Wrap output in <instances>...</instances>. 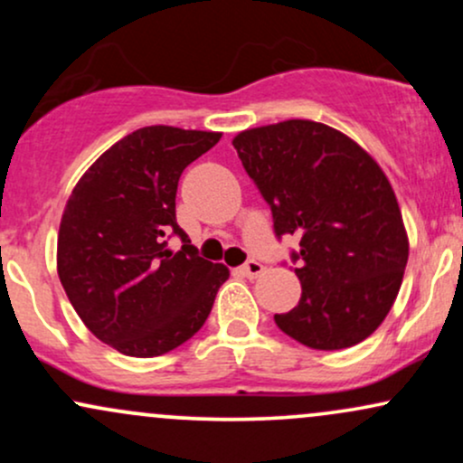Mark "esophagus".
<instances>
[{
    "mask_svg": "<svg viewBox=\"0 0 463 463\" xmlns=\"http://www.w3.org/2000/svg\"><path fill=\"white\" fill-rule=\"evenodd\" d=\"M239 272H241L243 276H248V279H257V276L263 274V265L259 261H254V259H250V261H246L239 268Z\"/></svg>",
    "mask_w": 463,
    "mask_h": 463,
    "instance_id": "esophagus-1",
    "label": "esophagus"
}]
</instances>
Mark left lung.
<instances>
[{
	"instance_id": "8db88e82",
	"label": "left lung",
	"mask_w": 463,
	"mask_h": 463,
	"mask_svg": "<svg viewBox=\"0 0 463 463\" xmlns=\"http://www.w3.org/2000/svg\"><path fill=\"white\" fill-rule=\"evenodd\" d=\"M291 252L298 305L276 313L285 335L316 350L364 342L394 305L409 257L402 215L383 169L346 135L309 119L243 130L232 139Z\"/></svg>"
}]
</instances>
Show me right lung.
<instances>
[{"mask_svg": "<svg viewBox=\"0 0 463 463\" xmlns=\"http://www.w3.org/2000/svg\"><path fill=\"white\" fill-rule=\"evenodd\" d=\"M220 132L147 126L117 141L71 191L58 232L67 298L104 344L128 357H158L206 322L228 268L202 259L176 222L184 167ZM178 236V253L166 241Z\"/></svg>", "mask_w": 463, "mask_h": 463, "instance_id": "obj_1", "label": "right lung"}]
</instances>
